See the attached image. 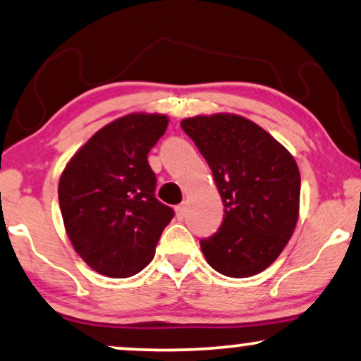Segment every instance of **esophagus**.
<instances>
[{"label": "esophagus", "instance_id": "esophagus-1", "mask_svg": "<svg viewBox=\"0 0 361 361\" xmlns=\"http://www.w3.org/2000/svg\"><path fill=\"white\" fill-rule=\"evenodd\" d=\"M175 211H176V219H178V221L185 219V216H186V204H185V202H183V204L176 206Z\"/></svg>", "mask_w": 361, "mask_h": 361}]
</instances>
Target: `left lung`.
<instances>
[{
    "label": "left lung",
    "mask_w": 361,
    "mask_h": 361,
    "mask_svg": "<svg viewBox=\"0 0 361 361\" xmlns=\"http://www.w3.org/2000/svg\"><path fill=\"white\" fill-rule=\"evenodd\" d=\"M207 165L224 204V221L201 250L231 278L260 273L280 257L299 217L301 175L293 155L265 129L219 113L181 121Z\"/></svg>",
    "instance_id": "1"
}]
</instances>
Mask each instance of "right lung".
<instances>
[{"label":"right lung","instance_id":"obj_1","mask_svg":"<svg viewBox=\"0 0 361 361\" xmlns=\"http://www.w3.org/2000/svg\"><path fill=\"white\" fill-rule=\"evenodd\" d=\"M164 114L132 113L99 129L65 166L59 202L75 252L94 271L128 278L149 265L173 209L155 197L147 155Z\"/></svg>","mask_w":361,"mask_h":361}]
</instances>
